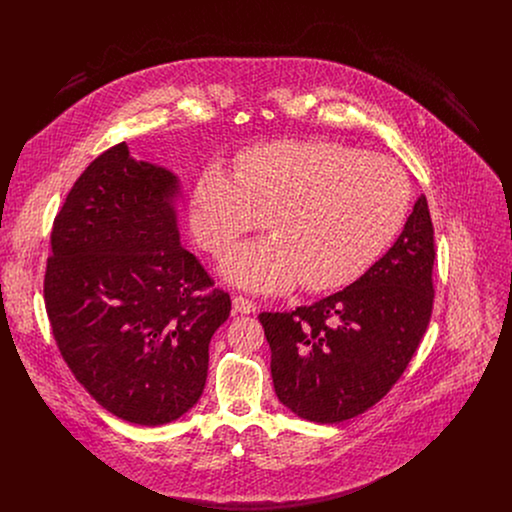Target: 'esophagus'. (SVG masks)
Returning a JSON list of instances; mask_svg holds the SVG:
<instances>
[{
	"label": "esophagus",
	"mask_w": 512,
	"mask_h": 512,
	"mask_svg": "<svg viewBox=\"0 0 512 512\" xmlns=\"http://www.w3.org/2000/svg\"><path fill=\"white\" fill-rule=\"evenodd\" d=\"M255 309H257V305H255L253 301H249L244 295H236V297L232 299V311H234V313L251 315V313H255Z\"/></svg>",
	"instance_id": "1"
}]
</instances>
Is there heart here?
<instances>
[{"label": "heart", "instance_id": "heart-1", "mask_svg": "<svg viewBox=\"0 0 512 512\" xmlns=\"http://www.w3.org/2000/svg\"><path fill=\"white\" fill-rule=\"evenodd\" d=\"M411 186L384 155L328 140H280L251 147L234 176L207 167L192 192V230L217 253L268 217L270 238L236 245L222 274L253 292L340 288L361 276L407 219Z\"/></svg>", "mask_w": 512, "mask_h": 512}]
</instances>
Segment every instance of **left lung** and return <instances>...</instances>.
Listing matches in <instances>:
<instances>
[{
    "mask_svg": "<svg viewBox=\"0 0 512 512\" xmlns=\"http://www.w3.org/2000/svg\"><path fill=\"white\" fill-rule=\"evenodd\" d=\"M434 259V226L420 195L397 242L359 280L292 313H261L282 405L320 424L376 405L428 328Z\"/></svg>",
    "mask_w": 512,
    "mask_h": 512,
    "instance_id": "left-lung-1",
    "label": "left lung"
}]
</instances>
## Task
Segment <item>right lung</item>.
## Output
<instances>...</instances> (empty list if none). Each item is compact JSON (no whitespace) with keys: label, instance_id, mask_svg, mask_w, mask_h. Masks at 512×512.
I'll use <instances>...</instances> for the list:
<instances>
[{"label":"right lung","instance_id":"obj_1","mask_svg":"<svg viewBox=\"0 0 512 512\" xmlns=\"http://www.w3.org/2000/svg\"><path fill=\"white\" fill-rule=\"evenodd\" d=\"M178 195L176 174L122 142L78 176L51 230L44 299L57 347L103 409L140 426L194 407L232 305L180 245Z\"/></svg>","mask_w":512,"mask_h":512}]
</instances>
